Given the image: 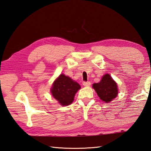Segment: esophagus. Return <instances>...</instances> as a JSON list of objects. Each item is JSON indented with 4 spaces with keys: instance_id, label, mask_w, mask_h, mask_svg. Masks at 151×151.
<instances>
[{
    "instance_id": "34e87169",
    "label": "esophagus",
    "mask_w": 151,
    "mask_h": 151,
    "mask_svg": "<svg viewBox=\"0 0 151 151\" xmlns=\"http://www.w3.org/2000/svg\"><path fill=\"white\" fill-rule=\"evenodd\" d=\"M83 85L84 86H89L91 85V82H83Z\"/></svg>"
}]
</instances>
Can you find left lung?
<instances>
[{
  "mask_svg": "<svg viewBox=\"0 0 151 151\" xmlns=\"http://www.w3.org/2000/svg\"><path fill=\"white\" fill-rule=\"evenodd\" d=\"M93 87L104 102H110L118 95L117 84L109 74L104 75L100 82L93 83Z\"/></svg>",
  "mask_w": 151,
  "mask_h": 151,
  "instance_id": "left-lung-1",
  "label": "left lung"
}]
</instances>
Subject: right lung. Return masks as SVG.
I'll list each match as a JSON object with an SVG mask.
<instances>
[{"label": "right lung", "instance_id": "right-lung-1", "mask_svg": "<svg viewBox=\"0 0 151 151\" xmlns=\"http://www.w3.org/2000/svg\"><path fill=\"white\" fill-rule=\"evenodd\" d=\"M80 89V86L76 82L61 74L52 84L51 93L60 104L66 106L73 102L75 94Z\"/></svg>", "mask_w": 151, "mask_h": 151}]
</instances>
